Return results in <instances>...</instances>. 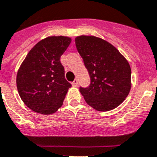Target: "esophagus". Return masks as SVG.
Segmentation results:
<instances>
[{
	"instance_id": "1",
	"label": "esophagus",
	"mask_w": 157,
	"mask_h": 157,
	"mask_svg": "<svg viewBox=\"0 0 157 157\" xmlns=\"http://www.w3.org/2000/svg\"><path fill=\"white\" fill-rule=\"evenodd\" d=\"M78 84V79H75V80H74L73 82H72V85H73V86H77Z\"/></svg>"
}]
</instances>
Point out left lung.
I'll return each instance as SVG.
<instances>
[{
	"label": "left lung",
	"mask_w": 157,
	"mask_h": 157,
	"mask_svg": "<svg viewBox=\"0 0 157 157\" xmlns=\"http://www.w3.org/2000/svg\"><path fill=\"white\" fill-rule=\"evenodd\" d=\"M78 51L90 78L79 90L88 105L107 111L123 103L131 90V67L126 58L109 42L94 36L75 38Z\"/></svg>",
	"instance_id": "obj_1"
}]
</instances>
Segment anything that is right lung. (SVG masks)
I'll return each mask as SVG.
<instances>
[{
	"label": "right lung",
	"mask_w": 157,
	"mask_h": 157,
	"mask_svg": "<svg viewBox=\"0 0 157 157\" xmlns=\"http://www.w3.org/2000/svg\"><path fill=\"white\" fill-rule=\"evenodd\" d=\"M71 42L52 36L37 42L21 65L17 87L21 99L32 111L51 115L62 107L71 84L65 78L60 58Z\"/></svg>",
	"instance_id": "1"
}]
</instances>
